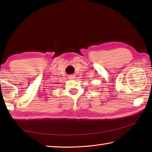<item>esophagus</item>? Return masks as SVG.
Wrapping results in <instances>:
<instances>
[{
  "label": "esophagus",
  "mask_w": 152,
  "mask_h": 152,
  "mask_svg": "<svg viewBox=\"0 0 152 152\" xmlns=\"http://www.w3.org/2000/svg\"><path fill=\"white\" fill-rule=\"evenodd\" d=\"M75 76H74V75H70L69 76V78L70 79V80H74L75 79Z\"/></svg>",
  "instance_id": "esophagus-1"
}]
</instances>
